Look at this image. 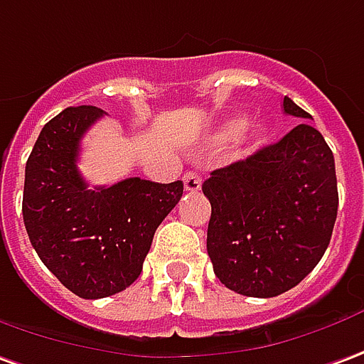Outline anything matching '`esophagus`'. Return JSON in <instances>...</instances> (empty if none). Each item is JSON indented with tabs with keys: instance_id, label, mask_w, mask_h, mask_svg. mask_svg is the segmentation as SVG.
I'll use <instances>...</instances> for the list:
<instances>
[{
	"instance_id": "esophagus-1",
	"label": "esophagus",
	"mask_w": 364,
	"mask_h": 364,
	"mask_svg": "<svg viewBox=\"0 0 364 364\" xmlns=\"http://www.w3.org/2000/svg\"><path fill=\"white\" fill-rule=\"evenodd\" d=\"M202 188V176L198 172H186L184 174V190L186 192H198Z\"/></svg>"
}]
</instances>
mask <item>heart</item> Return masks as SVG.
Returning <instances> with one entry per match:
<instances>
[{
  "mask_svg": "<svg viewBox=\"0 0 364 364\" xmlns=\"http://www.w3.org/2000/svg\"><path fill=\"white\" fill-rule=\"evenodd\" d=\"M245 127H247V119H245V117H237V119L228 120V122H224V124L208 139L206 149L210 150V152H220V150H224L225 146L234 144L235 140L244 134ZM263 134H265V129L262 127L257 140H262Z\"/></svg>",
  "mask_w": 364,
  "mask_h": 364,
  "instance_id": "b5f03b06",
  "label": "heart"
}]
</instances>
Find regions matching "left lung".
Listing matches in <instances>:
<instances>
[{
  "label": "left lung",
  "mask_w": 364,
  "mask_h": 364,
  "mask_svg": "<svg viewBox=\"0 0 364 364\" xmlns=\"http://www.w3.org/2000/svg\"><path fill=\"white\" fill-rule=\"evenodd\" d=\"M283 110L311 119L289 97ZM202 192L212 204L206 245L215 277L247 297H275L305 279L329 245L339 208L335 158L309 122L214 170Z\"/></svg>",
  "instance_id": "obj_1"
}]
</instances>
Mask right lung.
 <instances>
[{"instance_id": "1", "label": "right lung", "mask_w": 364, "mask_h": 364, "mask_svg": "<svg viewBox=\"0 0 364 364\" xmlns=\"http://www.w3.org/2000/svg\"><path fill=\"white\" fill-rule=\"evenodd\" d=\"M97 107H69L41 130L25 164L23 222L41 262L82 299L127 289L142 272L156 228L182 198V180L127 178L89 188L77 168Z\"/></svg>"}]
</instances>
